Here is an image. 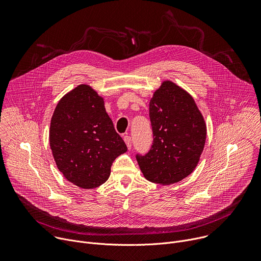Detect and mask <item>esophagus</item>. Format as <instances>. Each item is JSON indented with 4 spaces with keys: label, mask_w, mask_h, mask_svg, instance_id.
<instances>
[{
    "label": "esophagus",
    "mask_w": 261,
    "mask_h": 261,
    "mask_svg": "<svg viewBox=\"0 0 261 261\" xmlns=\"http://www.w3.org/2000/svg\"><path fill=\"white\" fill-rule=\"evenodd\" d=\"M124 140H125V142H126V144H127V147L130 150V148L132 147V138H131V136L126 135V136L124 137Z\"/></svg>",
    "instance_id": "1"
}]
</instances>
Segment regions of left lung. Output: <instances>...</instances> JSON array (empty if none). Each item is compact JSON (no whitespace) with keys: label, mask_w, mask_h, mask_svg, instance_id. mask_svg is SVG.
<instances>
[{"label":"left lung","mask_w":261,"mask_h":261,"mask_svg":"<svg viewBox=\"0 0 261 261\" xmlns=\"http://www.w3.org/2000/svg\"><path fill=\"white\" fill-rule=\"evenodd\" d=\"M153 143L135 155L146 179L170 185L196 167L206 137L204 120L193 98L171 82H164L150 102Z\"/></svg>","instance_id":"1"}]
</instances>
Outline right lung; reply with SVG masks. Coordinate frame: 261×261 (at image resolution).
Here are the masks:
<instances>
[{"label":"right lung","instance_id":"obj_1","mask_svg":"<svg viewBox=\"0 0 261 261\" xmlns=\"http://www.w3.org/2000/svg\"><path fill=\"white\" fill-rule=\"evenodd\" d=\"M49 143L59 170L84 189L105 182L115 159L127 151L103 99L87 85L59 101L50 122Z\"/></svg>","mask_w":261,"mask_h":261}]
</instances>
